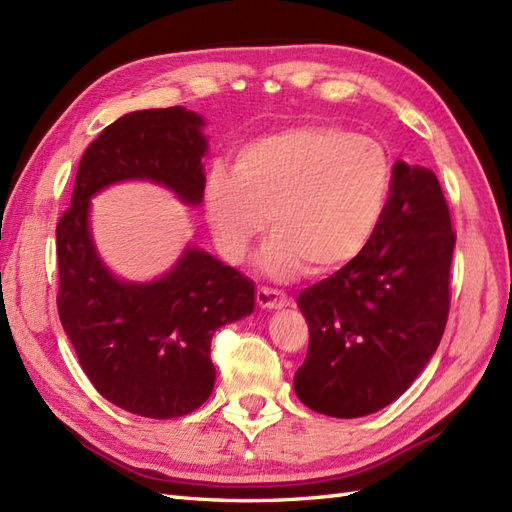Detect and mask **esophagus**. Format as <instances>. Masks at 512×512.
I'll list each match as a JSON object with an SVG mask.
<instances>
[{
	"label": "esophagus",
	"instance_id": "34e87169",
	"mask_svg": "<svg viewBox=\"0 0 512 512\" xmlns=\"http://www.w3.org/2000/svg\"><path fill=\"white\" fill-rule=\"evenodd\" d=\"M256 301L262 310H282L290 303V299L284 293H280V290H273V288H258Z\"/></svg>",
	"mask_w": 512,
	"mask_h": 512
}]
</instances>
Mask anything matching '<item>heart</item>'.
<instances>
[{
    "label": "heart",
    "mask_w": 512,
    "mask_h": 512,
    "mask_svg": "<svg viewBox=\"0 0 512 512\" xmlns=\"http://www.w3.org/2000/svg\"><path fill=\"white\" fill-rule=\"evenodd\" d=\"M392 168L368 137L301 124L243 144L232 174L211 170L204 215L217 250L241 262L267 226L260 271L290 280L306 265L323 275L347 267L375 237L390 198Z\"/></svg>",
    "instance_id": "1"
}]
</instances>
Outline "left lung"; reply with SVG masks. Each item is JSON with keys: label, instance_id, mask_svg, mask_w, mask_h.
I'll return each mask as SVG.
<instances>
[{"label": "left lung", "instance_id": "left-lung-1", "mask_svg": "<svg viewBox=\"0 0 512 512\" xmlns=\"http://www.w3.org/2000/svg\"><path fill=\"white\" fill-rule=\"evenodd\" d=\"M452 232L433 170L396 161L375 237L297 299L310 327L295 394L331 418L370 416L431 362L450 308Z\"/></svg>", "mask_w": 512, "mask_h": 512}]
</instances>
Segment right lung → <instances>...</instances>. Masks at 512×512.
Masks as SVG:
<instances>
[{"instance_id":"obj_1","label":"right lung","mask_w":512,"mask_h":512,"mask_svg":"<svg viewBox=\"0 0 512 512\" xmlns=\"http://www.w3.org/2000/svg\"><path fill=\"white\" fill-rule=\"evenodd\" d=\"M200 114L176 105L118 118L88 146L58 230L60 321L103 398L142 418L170 420L211 396L213 334L254 312V282L187 243L174 265L148 282L105 265L90 226L103 189L146 181L187 206L204 198L209 140Z\"/></svg>"}]
</instances>
